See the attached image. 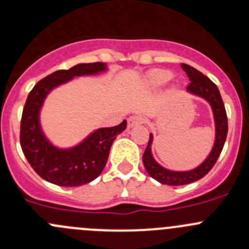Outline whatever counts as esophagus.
<instances>
[{"label": "esophagus", "instance_id": "34e87169", "mask_svg": "<svg viewBox=\"0 0 249 249\" xmlns=\"http://www.w3.org/2000/svg\"><path fill=\"white\" fill-rule=\"evenodd\" d=\"M144 123V118L142 117L141 114H134L127 119V126L132 127V126H136V125L143 124Z\"/></svg>", "mask_w": 249, "mask_h": 249}]
</instances>
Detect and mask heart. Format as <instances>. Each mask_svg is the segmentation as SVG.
<instances>
[{"label": "heart", "mask_w": 249, "mask_h": 249, "mask_svg": "<svg viewBox=\"0 0 249 249\" xmlns=\"http://www.w3.org/2000/svg\"><path fill=\"white\" fill-rule=\"evenodd\" d=\"M172 73L167 70H154V71L149 72L147 76L148 83L153 87H159V85L165 84L171 79Z\"/></svg>", "instance_id": "1"}]
</instances>
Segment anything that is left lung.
<instances>
[{
  "label": "left lung",
  "mask_w": 249,
  "mask_h": 249,
  "mask_svg": "<svg viewBox=\"0 0 249 249\" xmlns=\"http://www.w3.org/2000/svg\"><path fill=\"white\" fill-rule=\"evenodd\" d=\"M180 67H182L183 71L188 74V77H189L190 79V83L187 87L188 91L205 99L206 101H208V104L211 105V107H212L215 123V141L214 145H213L212 148V152L210 153L207 159H206L199 167H196V169L194 170H190V171L177 172L164 169V167L160 166V165L153 159L152 152H150L153 135L150 134L149 142H148L147 148H145L142 157L143 165H144L145 170H147L148 175H149L150 177L154 178L155 180L160 182L161 184L167 185L189 184V183H193L195 182V180H199L201 179L202 177H205V176L211 171V169L214 166L215 161H217L218 158H219L228 135L227 110H225L224 102H223L217 85H215L210 78L206 77L205 74H202L201 72L197 71L194 67L189 66V65L182 64Z\"/></svg>",
  "instance_id": "left-lung-1"
}]
</instances>
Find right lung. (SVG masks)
I'll return each mask as SVG.
<instances>
[{
    "label": "right lung",
    "instance_id": "obj_1",
    "mask_svg": "<svg viewBox=\"0 0 249 249\" xmlns=\"http://www.w3.org/2000/svg\"><path fill=\"white\" fill-rule=\"evenodd\" d=\"M106 70L102 62L79 64L70 70H59L39 80L30 91L20 123V145L32 169L43 179L60 187H79L94 180L106 166L110 145L126 129V120L117 126L92 132L71 149H59L46 139L39 125V109L53 88L73 77L95 74Z\"/></svg>",
    "mask_w": 249,
    "mask_h": 249
}]
</instances>
